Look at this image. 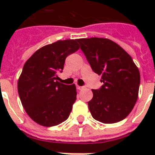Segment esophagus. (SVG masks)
<instances>
[{
	"label": "esophagus",
	"instance_id": "1",
	"mask_svg": "<svg viewBox=\"0 0 155 155\" xmlns=\"http://www.w3.org/2000/svg\"><path fill=\"white\" fill-rule=\"evenodd\" d=\"M76 88H77L78 90H82L83 88H84V87H82V86H76Z\"/></svg>",
	"mask_w": 155,
	"mask_h": 155
}]
</instances>
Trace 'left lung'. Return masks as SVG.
Here are the masks:
<instances>
[{
    "label": "left lung",
    "mask_w": 155,
    "mask_h": 155,
    "mask_svg": "<svg viewBox=\"0 0 155 155\" xmlns=\"http://www.w3.org/2000/svg\"><path fill=\"white\" fill-rule=\"evenodd\" d=\"M80 49L92 71L101 75L103 85L92 89L93 97L87 102L92 117L104 124L125 119L137 100L140 73L131 56L107 38H80Z\"/></svg>",
    "instance_id": "8db88e82"
}]
</instances>
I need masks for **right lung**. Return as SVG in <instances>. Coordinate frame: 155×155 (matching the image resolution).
Masks as SVG:
<instances>
[{
	"label": "right lung",
	"instance_id": "1",
	"mask_svg": "<svg viewBox=\"0 0 155 155\" xmlns=\"http://www.w3.org/2000/svg\"><path fill=\"white\" fill-rule=\"evenodd\" d=\"M78 39L58 41L40 48L23 67L18 83L23 108L38 124L51 127L65 121L76 100L75 84H61L65 59L79 49Z\"/></svg>",
	"mask_w": 155,
	"mask_h": 155
}]
</instances>
